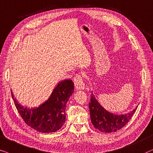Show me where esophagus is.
I'll return each mask as SVG.
<instances>
[{"mask_svg":"<svg viewBox=\"0 0 153 153\" xmlns=\"http://www.w3.org/2000/svg\"><path fill=\"white\" fill-rule=\"evenodd\" d=\"M74 83L76 89H78V90H84L85 89V85L81 75L78 74L75 75L74 78Z\"/></svg>","mask_w":153,"mask_h":153,"instance_id":"obj_1","label":"esophagus"}]
</instances>
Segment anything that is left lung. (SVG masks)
Listing matches in <instances>:
<instances>
[{"label": "left lung", "mask_w": 153, "mask_h": 153, "mask_svg": "<svg viewBox=\"0 0 153 153\" xmlns=\"http://www.w3.org/2000/svg\"><path fill=\"white\" fill-rule=\"evenodd\" d=\"M137 107L130 113L124 115L110 113L101 106L91 92L89 104L91 122L96 129L104 133L117 131L127 125L135 113Z\"/></svg>", "instance_id": "obj_1"}]
</instances>
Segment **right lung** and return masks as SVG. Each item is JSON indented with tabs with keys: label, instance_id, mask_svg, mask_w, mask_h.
<instances>
[{
	"label": "right lung",
	"instance_id": "add662e5",
	"mask_svg": "<svg viewBox=\"0 0 153 153\" xmlns=\"http://www.w3.org/2000/svg\"><path fill=\"white\" fill-rule=\"evenodd\" d=\"M73 89L74 83L71 80L59 82L48 100L33 108L24 107L18 102L12 91L11 94L19 115L30 127L42 133H51L61 129L65 123L66 103L74 91Z\"/></svg>",
	"mask_w": 153,
	"mask_h": 153
}]
</instances>
